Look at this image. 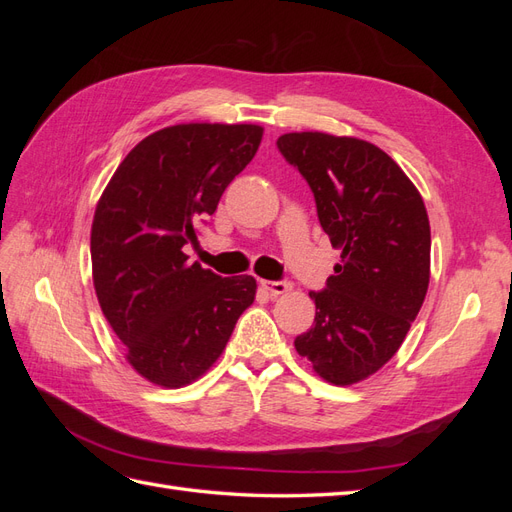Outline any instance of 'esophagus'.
Segmentation results:
<instances>
[{"instance_id": "obj_1", "label": "esophagus", "mask_w": 512, "mask_h": 512, "mask_svg": "<svg viewBox=\"0 0 512 512\" xmlns=\"http://www.w3.org/2000/svg\"><path fill=\"white\" fill-rule=\"evenodd\" d=\"M260 286L265 288L269 294H284V292H288L290 288H292V284L288 282V280H280V282H267V280H260Z\"/></svg>"}]
</instances>
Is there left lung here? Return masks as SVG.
<instances>
[{
  "label": "left lung",
  "instance_id": "1",
  "mask_svg": "<svg viewBox=\"0 0 512 512\" xmlns=\"http://www.w3.org/2000/svg\"><path fill=\"white\" fill-rule=\"evenodd\" d=\"M277 149L314 192L342 262L294 348L331 384L369 378L404 344L429 286L431 232L421 194L393 158L361 138L290 132Z\"/></svg>",
  "mask_w": 512,
  "mask_h": 512
}]
</instances>
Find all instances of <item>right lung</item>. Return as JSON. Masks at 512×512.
<instances>
[{"mask_svg":"<svg viewBox=\"0 0 512 512\" xmlns=\"http://www.w3.org/2000/svg\"><path fill=\"white\" fill-rule=\"evenodd\" d=\"M262 128L179 123L143 138L108 181L91 224V269L102 314L128 363L179 389L220 359L254 303L252 275L220 277L190 262L198 226L252 162Z\"/></svg>","mask_w":512,"mask_h":512,"instance_id":"1","label":"right lung"}]
</instances>
